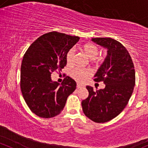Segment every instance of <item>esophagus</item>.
I'll return each mask as SVG.
<instances>
[{"label":"esophagus","instance_id":"1","mask_svg":"<svg viewBox=\"0 0 148 148\" xmlns=\"http://www.w3.org/2000/svg\"><path fill=\"white\" fill-rule=\"evenodd\" d=\"M84 87V86H82V84H79V83H77V88H83Z\"/></svg>","mask_w":148,"mask_h":148}]
</instances>
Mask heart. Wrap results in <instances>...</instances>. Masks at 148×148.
<instances>
[{"label":"heart","mask_w":148,"mask_h":148,"mask_svg":"<svg viewBox=\"0 0 148 148\" xmlns=\"http://www.w3.org/2000/svg\"><path fill=\"white\" fill-rule=\"evenodd\" d=\"M84 53L86 55L89 59H90V62L95 65H99L103 61V58L98 56V48L93 43H87L83 46L82 48ZM74 49L69 50L66 55V62L67 65H71L74 61ZM71 77L78 82L84 83L87 80L88 78L92 75V71L88 68L77 67L71 70L70 73Z\"/></svg>","instance_id":"b5f03b06"}]
</instances>
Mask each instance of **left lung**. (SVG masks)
<instances>
[{"label": "left lung", "instance_id": "obj_1", "mask_svg": "<svg viewBox=\"0 0 148 148\" xmlns=\"http://www.w3.org/2000/svg\"><path fill=\"white\" fill-rule=\"evenodd\" d=\"M92 41L108 49V56L94 81L103 82L104 89L93 90L87 86L88 96L82 100L84 114L96 123H105L119 114L126 106L136 83V72L126 48L111 38H93Z\"/></svg>", "mask_w": 148, "mask_h": 148}]
</instances>
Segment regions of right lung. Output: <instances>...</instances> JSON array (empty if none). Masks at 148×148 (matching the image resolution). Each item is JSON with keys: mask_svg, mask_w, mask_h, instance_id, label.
I'll return each mask as SVG.
<instances>
[{"mask_svg": "<svg viewBox=\"0 0 148 148\" xmlns=\"http://www.w3.org/2000/svg\"><path fill=\"white\" fill-rule=\"evenodd\" d=\"M57 32L42 35L32 43L24 55L21 65L20 88L31 111L42 118L59 114L66 99L75 90L77 83L66 77L61 85L53 82L51 74L66 66L67 52L79 41Z\"/></svg>", "mask_w": 148, "mask_h": 148, "instance_id": "add662e5", "label": "right lung"}]
</instances>
